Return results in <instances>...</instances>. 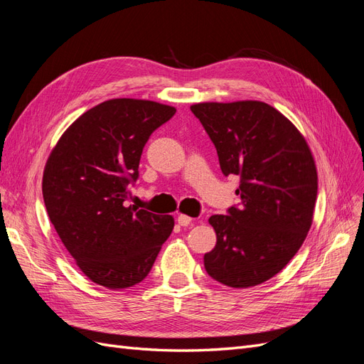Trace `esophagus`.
<instances>
[{
  "label": "esophagus",
  "instance_id": "esophagus-1",
  "mask_svg": "<svg viewBox=\"0 0 364 364\" xmlns=\"http://www.w3.org/2000/svg\"><path fill=\"white\" fill-rule=\"evenodd\" d=\"M178 223L181 226H190L193 223V218L188 217V215H185V214H179L178 215Z\"/></svg>",
  "mask_w": 364,
  "mask_h": 364
}]
</instances>
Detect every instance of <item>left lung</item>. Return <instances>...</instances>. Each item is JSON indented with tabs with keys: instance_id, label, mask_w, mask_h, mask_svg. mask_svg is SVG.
Here are the masks:
<instances>
[{
	"instance_id": "8db88e82",
	"label": "left lung",
	"mask_w": 364,
	"mask_h": 364,
	"mask_svg": "<svg viewBox=\"0 0 364 364\" xmlns=\"http://www.w3.org/2000/svg\"><path fill=\"white\" fill-rule=\"evenodd\" d=\"M215 146L225 176H240V203L209 217L215 247L205 269L228 287L247 289L279 273L310 230L317 171L304 136L262 102L191 106Z\"/></svg>"
}]
</instances>
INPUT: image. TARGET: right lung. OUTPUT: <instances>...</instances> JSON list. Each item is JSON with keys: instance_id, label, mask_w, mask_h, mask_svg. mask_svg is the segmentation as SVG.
Returning a JSON list of instances; mask_svg holds the SVG:
<instances>
[{"instance_id": "obj_1", "label": "right lung", "mask_w": 364, "mask_h": 364, "mask_svg": "<svg viewBox=\"0 0 364 364\" xmlns=\"http://www.w3.org/2000/svg\"><path fill=\"white\" fill-rule=\"evenodd\" d=\"M176 114L171 106L115 98L86 111L65 132L43 170L50 222L77 266L111 290L134 287L171 234V215L127 206L146 142Z\"/></svg>"}]
</instances>
